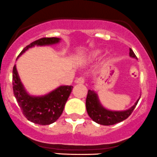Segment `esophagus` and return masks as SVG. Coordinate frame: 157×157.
<instances>
[{
    "label": "esophagus",
    "mask_w": 157,
    "mask_h": 157,
    "mask_svg": "<svg viewBox=\"0 0 157 157\" xmlns=\"http://www.w3.org/2000/svg\"><path fill=\"white\" fill-rule=\"evenodd\" d=\"M76 83H78V84H84V83H85V78L83 77L78 78L76 80Z\"/></svg>",
    "instance_id": "obj_1"
}]
</instances>
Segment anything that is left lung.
I'll return each mask as SVG.
<instances>
[{"mask_svg": "<svg viewBox=\"0 0 157 157\" xmlns=\"http://www.w3.org/2000/svg\"><path fill=\"white\" fill-rule=\"evenodd\" d=\"M129 56L131 58L137 59L133 51L131 48H129ZM139 100L140 98L137 99L135 104L128 109L123 111H113L105 109L101 104L98 94L95 91L89 89L86 101V110L89 117L94 122L103 126H111L127 119L136 108Z\"/></svg>", "mask_w": 157, "mask_h": 157, "instance_id": "obj_1", "label": "left lung"}]
</instances>
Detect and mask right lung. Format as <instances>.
I'll return each instance as SVG.
<instances>
[{"mask_svg": "<svg viewBox=\"0 0 157 157\" xmlns=\"http://www.w3.org/2000/svg\"><path fill=\"white\" fill-rule=\"evenodd\" d=\"M60 41L59 38H40L26 46L18 57L35 45H52ZM12 82L14 95L24 116L28 120L42 126L52 124L60 117L73 88L71 86H60L44 95H31L24 87L15 65L13 68Z\"/></svg>", "mask_w": 157, "mask_h": 157, "instance_id": "1", "label": "right lung"}]
</instances>
